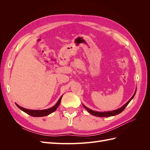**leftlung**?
Instances as JSON below:
<instances>
[{
  "instance_id": "obj_1",
  "label": "left lung",
  "mask_w": 150,
  "mask_h": 150,
  "mask_svg": "<svg viewBox=\"0 0 150 150\" xmlns=\"http://www.w3.org/2000/svg\"><path fill=\"white\" fill-rule=\"evenodd\" d=\"M136 94V92L134 93V95L132 96V98H131L127 102L125 105L123 106H122L121 108H119L117 109V110H115V111H108V112H98V111H93L91 110H90V109L88 108L87 107H86L84 105H83L84 108L86 109V110H87L90 114H91L95 116H98V117H109V116H115L116 115H118L120 114V113H121L122 111H123V110L125 109V108L127 106V105L129 104V103L131 101V99H132L134 95Z\"/></svg>"
}]
</instances>
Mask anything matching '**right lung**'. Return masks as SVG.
Masks as SVG:
<instances>
[{
	"instance_id": "right-lung-1",
	"label": "right lung",
	"mask_w": 150,
	"mask_h": 150,
	"mask_svg": "<svg viewBox=\"0 0 150 150\" xmlns=\"http://www.w3.org/2000/svg\"><path fill=\"white\" fill-rule=\"evenodd\" d=\"M62 96L59 98V99L57 103L54 105L53 107L49 108L47 110H28V109H25L24 108H22L20 106L18 105V104H16L17 106L19 108L20 110H21L22 111H23L24 112H25L27 114H28L29 115L31 116H34V117H42V116H47L51 113L53 112L54 111H55L56 110V109L57 108V107L59 105V104L61 103V99H62Z\"/></svg>"
}]
</instances>
